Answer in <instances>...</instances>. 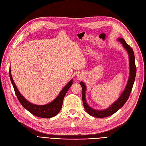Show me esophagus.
<instances>
[{
    "label": "esophagus",
    "mask_w": 146,
    "mask_h": 146,
    "mask_svg": "<svg viewBox=\"0 0 146 146\" xmlns=\"http://www.w3.org/2000/svg\"><path fill=\"white\" fill-rule=\"evenodd\" d=\"M82 76H83V75L82 74V73H78V74H77V77L79 79H81L82 78Z\"/></svg>",
    "instance_id": "obj_1"
}]
</instances>
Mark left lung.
Returning a JSON list of instances; mask_svg holds the SVG:
<instances>
[{
  "mask_svg": "<svg viewBox=\"0 0 146 146\" xmlns=\"http://www.w3.org/2000/svg\"><path fill=\"white\" fill-rule=\"evenodd\" d=\"M117 40L121 42V44L123 45V46L128 53L130 68V73L127 83L126 84V86L123 92L122 93L119 98L106 109L96 110L95 109H93V108L88 106V103L86 101V85L82 81L80 82V85L81 86L82 90V102L84 109H85L86 111L87 112V113H88L92 116L98 117V118H102V117L109 116L113 114H114L117 110H119L125 104L126 101H127L131 91L132 90V87L135 82L136 73V68L135 66V58L133 51L132 48L130 47V46L126 43L125 40L123 38L119 37V38H117Z\"/></svg>",
  "mask_w": 146,
  "mask_h": 146,
  "instance_id": "left-lung-1",
  "label": "left lung"
}]
</instances>
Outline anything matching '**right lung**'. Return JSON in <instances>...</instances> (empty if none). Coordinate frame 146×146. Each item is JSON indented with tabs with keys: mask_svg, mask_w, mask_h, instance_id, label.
Masks as SVG:
<instances>
[{
	"mask_svg": "<svg viewBox=\"0 0 146 146\" xmlns=\"http://www.w3.org/2000/svg\"><path fill=\"white\" fill-rule=\"evenodd\" d=\"M9 73H10V77L14 90H15L18 100L20 102L21 105L33 115L40 117H43V118H49V117H53L58 114L61 108H62L64 96L66 95L70 87L72 86L73 81V79L70 80L67 85L60 92L58 96L51 102L45 105H36L27 101L18 90L11 76V68L10 71H9Z\"/></svg>",
	"mask_w": 146,
	"mask_h": 146,
	"instance_id": "right-lung-1",
	"label": "right lung"
}]
</instances>
